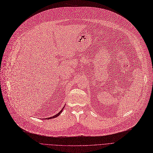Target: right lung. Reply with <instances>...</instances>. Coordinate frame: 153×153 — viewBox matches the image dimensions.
<instances>
[{"instance_id": "1", "label": "right lung", "mask_w": 153, "mask_h": 153, "mask_svg": "<svg viewBox=\"0 0 153 153\" xmlns=\"http://www.w3.org/2000/svg\"><path fill=\"white\" fill-rule=\"evenodd\" d=\"M62 110H60V111L59 112V113H58V114H56L55 115H54V116H53V117H50V118H45V119H50V118H55V117H58L60 114H61V113H62Z\"/></svg>"}]
</instances>
